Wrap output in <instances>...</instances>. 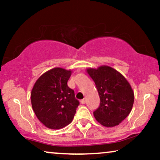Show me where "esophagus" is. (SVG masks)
I'll return each instance as SVG.
<instances>
[{"label":"esophagus","mask_w":160,"mask_h":160,"mask_svg":"<svg viewBox=\"0 0 160 160\" xmlns=\"http://www.w3.org/2000/svg\"><path fill=\"white\" fill-rule=\"evenodd\" d=\"M81 103H82V104L86 103V99H83V100H81Z\"/></svg>","instance_id":"esophagus-1"}]
</instances>
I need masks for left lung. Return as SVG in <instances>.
<instances>
[{"label":"left lung","mask_w":160,"mask_h":160,"mask_svg":"<svg viewBox=\"0 0 160 160\" xmlns=\"http://www.w3.org/2000/svg\"><path fill=\"white\" fill-rule=\"evenodd\" d=\"M95 83L100 102L94 111L95 119L102 126L114 127L129 115L134 102V92L128 80L113 68L102 65L87 68Z\"/></svg>","instance_id":"8db88e82"}]
</instances>
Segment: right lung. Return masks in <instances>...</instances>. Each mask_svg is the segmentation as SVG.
<instances>
[{
  "instance_id": "1",
  "label": "right lung",
  "mask_w": 160,
  "mask_h": 160,
  "mask_svg": "<svg viewBox=\"0 0 160 160\" xmlns=\"http://www.w3.org/2000/svg\"><path fill=\"white\" fill-rule=\"evenodd\" d=\"M71 71L54 68L42 74L31 91V104L35 114L43 125L58 130L73 120L79 101L67 82Z\"/></svg>"
}]
</instances>
